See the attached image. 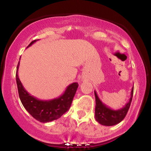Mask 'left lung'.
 Instances as JSON below:
<instances>
[{
	"label": "left lung",
	"instance_id": "1",
	"mask_svg": "<svg viewBox=\"0 0 151 151\" xmlns=\"http://www.w3.org/2000/svg\"><path fill=\"white\" fill-rule=\"evenodd\" d=\"M133 94V86L131 92V98L129 101L126 104L123 108L118 110H113L109 108L106 105L102 103L97 96V93L94 91L95 100H96V106H95V119L103 126H114L120 123L125 118L129 111L131 101H132Z\"/></svg>",
	"mask_w": 151,
	"mask_h": 151
}]
</instances>
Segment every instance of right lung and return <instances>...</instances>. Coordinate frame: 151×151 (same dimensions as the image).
Instances as JSON below:
<instances>
[{
	"mask_svg": "<svg viewBox=\"0 0 151 151\" xmlns=\"http://www.w3.org/2000/svg\"><path fill=\"white\" fill-rule=\"evenodd\" d=\"M37 40H36L31 42L27 47L32 45ZM19 63L20 62H18L16 71L17 86L19 97L27 112L36 120L42 123L50 122L61 117L70 108L72 100L79 86L78 83L74 82L70 84L63 94L60 97L47 101L40 100L33 96H31L22 86L18 74Z\"/></svg>",
	"mask_w": 151,
	"mask_h": 151,
	"instance_id": "obj_1",
	"label": "right lung"
}]
</instances>
